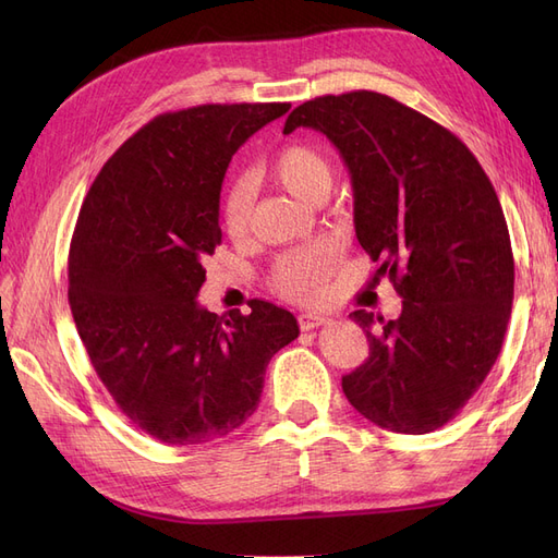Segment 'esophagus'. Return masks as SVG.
Masks as SVG:
<instances>
[{"mask_svg":"<svg viewBox=\"0 0 558 558\" xmlns=\"http://www.w3.org/2000/svg\"><path fill=\"white\" fill-rule=\"evenodd\" d=\"M328 320H330L328 316H320V314H300L298 316V324H300L302 330H314L318 326L328 324Z\"/></svg>","mask_w":558,"mask_h":558,"instance_id":"34e87169","label":"esophagus"}]
</instances>
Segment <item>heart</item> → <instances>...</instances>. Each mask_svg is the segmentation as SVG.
Returning <instances> with one entry per match:
<instances>
[{"instance_id": "obj_1", "label": "heart", "mask_w": 558, "mask_h": 558, "mask_svg": "<svg viewBox=\"0 0 558 558\" xmlns=\"http://www.w3.org/2000/svg\"><path fill=\"white\" fill-rule=\"evenodd\" d=\"M267 172L283 189H289L293 195L307 202L326 197L335 179L330 158L312 144H289L279 148L272 160H269ZM251 207L253 189L248 179H232L221 195V221L232 240H242L248 232ZM337 263H340V253H337L335 244L326 240L310 242L279 256L269 281H272V289L279 295L310 305V302L324 298L326 279L330 277Z\"/></svg>"}]
</instances>
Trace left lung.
Returning <instances> with one entry per match:
<instances>
[{
	"label": "left lung",
	"mask_w": 558,
	"mask_h": 558,
	"mask_svg": "<svg viewBox=\"0 0 558 558\" xmlns=\"http://www.w3.org/2000/svg\"><path fill=\"white\" fill-rule=\"evenodd\" d=\"M324 132L353 185L361 246L402 298L396 320L356 310L367 361L342 377L347 400L373 424L424 435L451 421L498 359L514 298L508 223L470 148L398 99L324 95L286 118Z\"/></svg>",
	"instance_id": "1"
}]
</instances>
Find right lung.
<instances>
[{"label":"right lung","instance_id":"add662e5","mask_svg":"<svg viewBox=\"0 0 558 558\" xmlns=\"http://www.w3.org/2000/svg\"><path fill=\"white\" fill-rule=\"evenodd\" d=\"M291 109L199 105L160 113L105 162L70 246V305L97 377L134 426L167 445H205L256 412L265 367L300 328L251 300L218 316L195 300L221 244L228 165Z\"/></svg>","mask_w":558,"mask_h":558}]
</instances>
